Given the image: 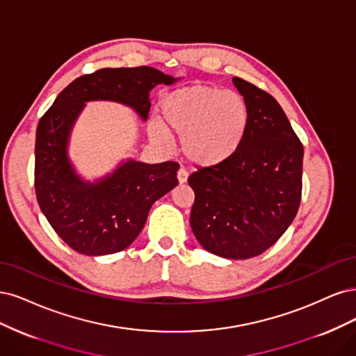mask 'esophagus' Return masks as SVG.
Segmentation results:
<instances>
[{"mask_svg":"<svg viewBox=\"0 0 356 356\" xmlns=\"http://www.w3.org/2000/svg\"><path fill=\"white\" fill-rule=\"evenodd\" d=\"M177 179H179L180 185H183V183H186L188 181V170L180 167L179 171H177Z\"/></svg>","mask_w":356,"mask_h":356,"instance_id":"esophagus-1","label":"esophagus"}]
</instances>
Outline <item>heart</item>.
I'll return each mask as SVG.
<instances>
[{
    "mask_svg": "<svg viewBox=\"0 0 356 356\" xmlns=\"http://www.w3.org/2000/svg\"><path fill=\"white\" fill-rule=\"evenodd\" d=\"M167 130L180 137V149L188 161L201 167L219 165L231 158L243 142L248 124L247 103L235 91L195 84L170 93L161 105ZM152 139L165 145L161 124L149 127Z\"/></svg>",
    "mask_w": 356,
    "mask_h": 356,
    "instance_id": "obj_1",
    "label": "heart"
}]
</instances>
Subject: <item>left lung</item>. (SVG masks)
<instances>
[{"instance_id": "8db88e82", "label": "left lung", "mask_w": 356, "mask_h": 356, "mask_svg": "<svg viewBox=\"0 0 356 356\" xmlns=\"http://www.w3.org/2000/svg\"><path fill=\"white\" fill-rule=\"evenodd\" d=\"M248 108L238 151L188 179L195 192L191 227L200 244L226 259H250L289 229L302 200L303 145L265 90L235 76Z\"/></svg>"}]
</instances>
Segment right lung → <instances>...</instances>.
I'll return each mask as SVG.
<instances>
[{
	"instance_id": "obj_1",
	"label": "right lung",
	"mask_w": 356,
	"mask_h": 356,
	"mask_svg": "<svg viewBox=\"0 0 356 356\" xmlns=\"http://www.w3.org/2000/svg\"><path fill=\"white\" fill-rule=\"evenodd\" d=\"M177 79L151 66L105 67L76 78L41 117L35 140L40 209L65 243L86 256L118 253L140 234L152 204L177 186L179 164L129 159L112 175L84 181L67 158L71 129L90 100H112L147 118L149 93Z\"/></svg>"
}]
</instances>
